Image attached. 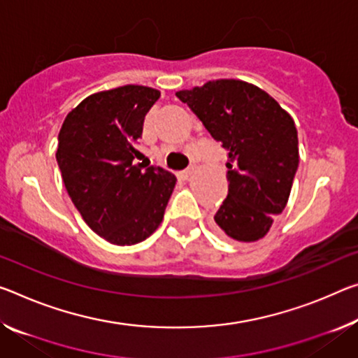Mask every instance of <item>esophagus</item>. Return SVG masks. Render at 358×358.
<instances>
[{
    "instance_id": "34e87169",
    "label": "esophagus",
    "mask_w": 358,
    "mask_h": 358,
    "mask_svg": "<svg viewBox=\"0 0 358 358\" xmlns=\"http://www.w3.org/2000/svg\"><path fill=\"white\" fill-rule=\"evenodd\" d=\"M194 170H196V167H189V169L183 170V172H181V177H183V178H189L191 175L194 173Z\"/></svg>"
}]
</instances>
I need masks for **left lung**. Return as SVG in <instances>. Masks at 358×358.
I'll list each match as a JSON object with an SVG mask.
<instances>
[{"mask_svg":"<svg viewBox=\"0 0 358 358\" xmlns=\"http://www.w3.org/2000/svg\"><path fill=\"white\" fill-rule=\"evenodd\" d=\"M175 95L228 151V197L215 215L217 228L237 242L263 239L287 206L298 169L293 117L241 79H215Z\"/></svg>","mask_w":358,"mask_h":358,"instance_id":"1","label":"left lung"}]
</instances>
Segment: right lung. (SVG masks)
Segmentation results:
<instances>
[{"label": "right lung", "mask_w": 358, "mask_h": 358, "mask_svg": "<svg viewBox=\"0 0 358 358\" xmlns=\"http://www.w3.org/2000/svg\"><path fill=\"white\" fill-rule=\"evenodd\" d=\"M157 89L127 84L84 99L59 132L57 162L68 196L95 234L113 245L143 242L162 223L177 177L135 164Z\"/></svg>", "instance_id": "obj_1"}]
</instances>
